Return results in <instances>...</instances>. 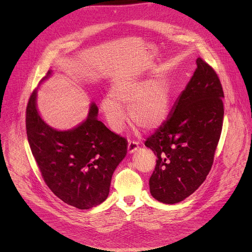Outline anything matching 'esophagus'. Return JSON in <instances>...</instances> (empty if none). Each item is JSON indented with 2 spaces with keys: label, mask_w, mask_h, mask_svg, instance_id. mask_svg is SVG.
<instances>
[{
  "label": "esophagus",
  "mask_w": 252,
  "mask_h": 252,
  "mask_svg": "<svg viewBox=\"0 0 252 252\" xmlns=\"http://www.w3.org/2000/svg\"><path fill=\"white\" fill-rule=\"evenodd\" d=\"M138 148V142L134 141V140H129L128 145H127V152L128 154H132L134 153Z\"/></svg>",
  "instance_id": "1"
}]
</instances>
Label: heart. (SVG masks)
Returning <instances> with one entry per match:
<instances>
[{"instance_id":"obj_1","label":"heart","mask_w":252,"mask_h":252,"mask_svg":"<svg viewBox=\"0 0 252 252\" xmlns=\"http://www.w3.org/2000/svg\"><path fill=\"white\" fill-rule=\"evenodd\" d=\"M169 88L163 79L143 81L123 77L112 86L110 95L101 101V110L109 126L120 131L126 120L124 107L128 106L130 123L142 129H155L165 120L169 109Z\"/></svg>"}]
</instances>
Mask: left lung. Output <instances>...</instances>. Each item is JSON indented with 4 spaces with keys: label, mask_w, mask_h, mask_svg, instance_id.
<instances>
[{
    "label": "left lung",
    "mask_w": 252,
    "mask_h": 252,
    "mask_svg": "<svg viewBox=\"0 0 252 252\" xmlns=\"http://www.w3.org/2000/svg\"><path fill=\"white\" fill-rule=\"evenodd\" d=\"M170 116L145 141L157 155L150 178L152 195L173 204L193 193L211 169L223 124L220 80L201 58Z\"/></svg>",
    "instance_id": "left-lung-1"
}]
</instances>
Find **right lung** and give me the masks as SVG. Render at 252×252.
Returning a JSON list of instances; mask_svg holds the SVG:
<instances>
[{"label": "right lung", "instance_id": "right-lung-1", "mask_svg": "<svg viewBox=\"0 0 252 252\" xmlns=\"http://www.w3.org/2000/svg\"><path fill=\"white\" fill-rule=\"evenodd\" d=\"M35 96L34 89L27 104L26 128L46 185L64 203L79 209L100 204L109 195L115 169L126 155V138L96 120L95 103L78 127L58 131L41 119Z\"/></svg>", "mask_w": 252, "mask_h": 252}]
</instances>
